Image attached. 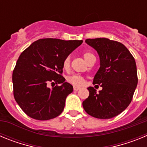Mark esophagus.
I'll return each mask as SVG.
<instances>
[{
	"instance_id": "esophagus-1",
	"label": "esophagus",
	"mask_w": 147,
	"mask_h": 147,
	"mask_svg": "<svg viewBox=\"0 0 147 147\" xmlns=\"http://www.w3.org/2000/svg\"><path fill=\"white\" fill-rule=\"evenodd\" d=\"M80 89V88H78V87H76V86L74 87V90H75V91H77V90H79Z\"/></svg>"
}]
</instances>
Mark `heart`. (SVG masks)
Here are the masks:
<instances>
[{
  "label": "heart",
  "mask_w": 147,
  "mask_h": 147,
  "mask_svg": "<svg viewBox=\"0 0 147 147\" xmlns=\"http://www.w3.org/2000/svg\"><path fill=\"white\" fill-rule=\"evenodd\" d=\"M92 56H93V54L90 52H85L83 54V57L87 62H88V60ZM70 63H71V59H70L69 57H67L63 62V67L65 69H68V67H70ZM67 82L71 83V85L77 87L83 86L85 83V79L80 75H73V76H69L67 78Z\"/></svg>",
  "instance_id": "1"
}]
</instances>
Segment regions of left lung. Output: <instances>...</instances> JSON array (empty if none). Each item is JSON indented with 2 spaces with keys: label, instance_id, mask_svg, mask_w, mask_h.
<instances>
[{
  "label": "left lung",
  "instance_id": "obj_1",
  "mask_svg": "<svg viewBox=\"0 0 147 147\" xmlns=\"http://www.w3.org/2000/svg\"><path fill=\"white\" fill-rule=\"evenodd\" d=\"M85 42L96 51L100 67L93 84L102 88L89 87V96L82 102L85 112L101 119L113 118L127 108L138 85L137 67L134 57L121 42L107 38L87 39Z\"/></svg>",
  "mask_w": 147,
  "mask_h": 147
}]
</instances>
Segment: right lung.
I'll return each instance as SVG.
<instances>
[{
    "instance_id": "1",
    "label": "right lung",
    "mask_w": 147,
    "mask_h": 147,
    "mask_svg": "<svg viewBox=\"0 0 147 147\" xmlns=\"http://www.w3.org/2000/svg\"><path fill=\"white\" fill-rule=\"evenodd\" d=\"M82 40L40 39L24 50L12 74L15 101L26 115L40 121L60 115L73 86L61 75L63 62ZM59 84L50 88V82Z\"/></svg>"
}]
</instances>
